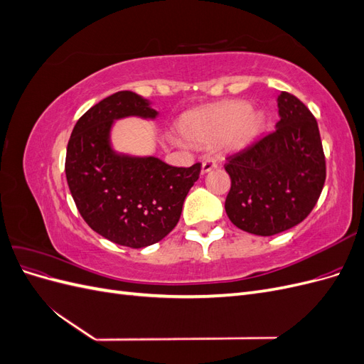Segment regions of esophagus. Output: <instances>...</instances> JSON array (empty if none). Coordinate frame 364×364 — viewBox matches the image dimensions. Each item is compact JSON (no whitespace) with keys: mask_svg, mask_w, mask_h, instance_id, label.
Wrapping results in <instances>:
<instances>
[{"mask_svg":"<svg viewBox=\"0 0 364 364\" xmlns=\"http://www.w3.org/2000/svg\"><path fill=\"white\" fill-rule=\"evenodd\" d=\"M214 168H217V162H215L214 159H205V161L202 162V173H203V174L208 173V171L214 170Z\"/></svg>","mask_w":364,"mask_h":364,"instance_id":"34e87169","label":"esophagus"}]
</instances>
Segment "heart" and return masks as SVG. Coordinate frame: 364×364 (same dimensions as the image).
Returning <instances> with one entry per match:
<instances>
[{
    "label": "heart",
    "mask_w": 364,
    "mask_h": 364,
    "mask_svg": "<svg viewBox=\"0 0 364 364\" xmlns=\"http://www.w3.org/2000/svg\"><path fill=\"white\" fill-rule=\"evenodd\" d=\"M264 127L262 114L252 111L247 102L232 100L200 109L183 117L181 134L196 146L213 147L226 139L229 146L240 147L250 142Z\"/></svg>",
    "instance_id": "heart-1"
}]
</instances>
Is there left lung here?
Masks as SVG:
<instances>
[{
  "label": "left lung",
  "instance_id": "left-lung-1",
  "mask_svg": "<svg viewBox=\"0 0 364 364\" xmlns=\"http://www.w3.org/2000/svg\"><path fill=\"white\" fill-rule=\"evenodd\" d=\"M277 129L230 155L225 209L241 230L270 237L299 225L322 193L326 167L313 114L289 92L278 95Z\"/></svg>",
  "mask_w": 364,
  "mask_h": 364
}]
</instances>
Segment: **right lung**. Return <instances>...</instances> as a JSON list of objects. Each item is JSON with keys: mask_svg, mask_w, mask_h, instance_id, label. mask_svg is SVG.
I'll use <instances>...</instances> for the list:
<instances>
[{"mask_svg": "<svg viewBox=\"0 0 364 364\" xmlns=\"http://www.w3.org/2000/svg\"><path fill=\"white\" fill-rule=\"evenodd\" d=\"M147 98L119 91L77 121L67 147L65 173L80 215L112 243L146 247L178 225L186 194L199 179L200 164L173 167L155 156L119 153L112 146L117 119H156Z\"/></svg>", "mask_w": 364, "mask_h": 364, "instance_id": "obj_1", "label": "right lung"}]
</instances>
